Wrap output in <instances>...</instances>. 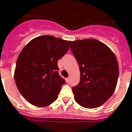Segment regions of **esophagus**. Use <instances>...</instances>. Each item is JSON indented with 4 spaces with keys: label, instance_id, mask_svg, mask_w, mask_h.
<instances>
[{
    "label": "esophagus",
    "instance_id": "obj_1",
    "mask_svg": "<svg viewBox=\"0 0 132 132\" xmlns=\"http://www.w3.org/2000/svg\"><path fill=\"white\" fill-rule=\"evenodd\" d=\"M66 81L67 83H69V82H70V78H67L66 79Z\"/></svg>",
    "mask_w": 132,
    "mask_h": 132
}]
</instances>
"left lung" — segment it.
Wrapping results in <instances>:
<instances>
[{
  "label": "left lung",
  "mask_w": 132,
  "mask_h": 132,
  "mask_svg": "<svg viewBox=\"0 0 132 132\" xmlns=\"http://www.w3.org/2000/svg\"><path fill=\"white\" fill-rule=\"evenodd\" d=\"M70 48L80 71V80L73 87L75 100L87 108L101 106L116 89L119 66L116 55L105 44L95 39L70 42Z\"/></svg>",
  "instance_id": "1"
}]
</instances>
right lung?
Segmentation results:
<instances>
[{
    "label": "right lung",
    "instance_id": "add662e5",
    "mask_svg": "<svg viewBox=\"0 0 132 132\" xmlns=\"http://www.w3.org/2000/svg\"><path fill=\"white\" fill-rule=\"evenodd\" d=\"M70 41L52 36L33 39L17 58L14 80L26 101L38 107L56 101L65 80L59 75L57 61L68 52Z\"/></svg>",
    "mask_w": 132,
    "mask_h": 132
}]
</instances>
